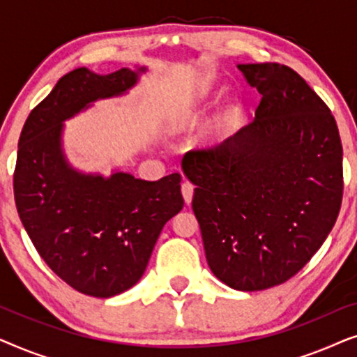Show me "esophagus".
Returning a JSON list of instances; mask_svg holds the SVG:
<instances>
[{
  "instance_id": "obj_1",
  "label": "esophagus",
  "mask_w": 357,
  "mask_h": 357,
  "mask_svg": "<svg viewBox=\"0 0 357 357\" xmlns=\"http://www.w3.org/2000/svg\"><path fill=\"white\" fill-rule=\"evenodd\" d=\"M193 190H195L193 183L188 182V180H183V182H182V195H183V199H185V203H187V204L192 203Z\"/></svg>"
}]
</instances>
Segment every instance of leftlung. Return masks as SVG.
Returning a JSON list of instances; mask_svg holds the SVG:
<instances>
[{"mask_svg": "<svg viewBox=\"0 0 357 357\" xmlns=\"http://www.w3.org/2000/svg\"><path fill=\"white\" fill-rule=\"evenodd\" d=\"M261 100L255 120L216 148L190 151L183 174L208 265L237 291L297 275L333 229L343 199V146L315 91L280 63L238 65Z\"/></svg>", "mask_w": 357, "mask_h": 357, "instance_id": "8db88e82", "label": "left lung"}]
</instances>
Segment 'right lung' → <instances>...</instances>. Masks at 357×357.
I'll use <instances>...</instances> for the list:
<instances>
[{"label": "right lung", "instance_id": "add662e5", "mask_svg": "<svg viewBox=\"0 0 357 357\" xmlns=\"http://www.w3.org/2000/svg\"><path fill=\"white\" fill-rule=\"evenodd\" d=\"M128 68L100 76L68 73L27 116L19 138L14 199L38 255L73 289L112 297L143 276L164 224L183 208L182 175L158 182L131 174L77 172L61 149L63 121L138 81Z\"/></svg>", "mask_w": 357, "mask_h": 357}]
</instances>
